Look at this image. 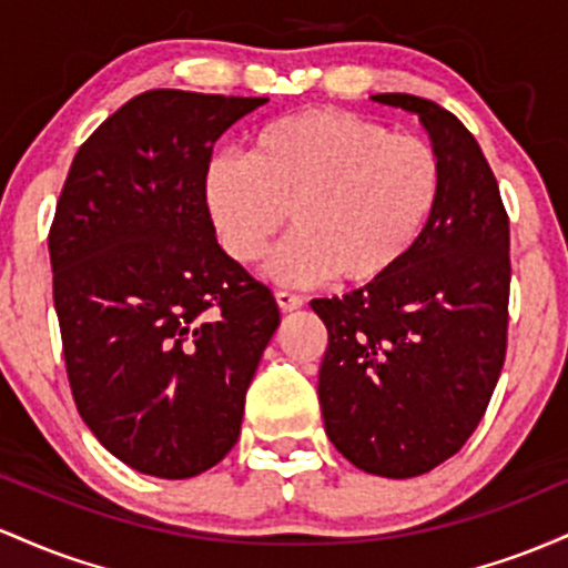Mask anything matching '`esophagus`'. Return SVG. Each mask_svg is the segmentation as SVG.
<instances>
[{"instance_id": "obj_1", "label": "esophagus", "mask_w": 568, "mask_h": 568, "mask_svg": "<svg viewBox=\"0 0 568 568\" xmlns=\"http://www.w3.org/2000/svg\"><path fill=\"white\" fill-rule=\"evenodd\" d=\"M276 303H278V308H282V311H295V308H301V305H303V297L292 295V292L278 290L276 292Z\"/></svg>"}]
</instances>
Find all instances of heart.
<instances>
[{
  "label": "heart",
  "mask_w": 568,
  "mask_h": 568,
  "mask_svg": "<svg viewBox=\"0 0 568 568\" xmlns=\"http://www.w3.org/2000/svg\"><path fill=\"white\" fill-rule=\"evenodd\" d=\"M203 209L235 263L252 265L286 225L267 273L282 284L335 276L365 286L416 246L439 195L435 146L341 110H305L257 133L246 158L203 169Z\"/></svg>",
  "instance_id": "1"
}]
</instances>
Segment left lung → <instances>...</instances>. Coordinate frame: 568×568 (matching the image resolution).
<instances>
[{
    "instance_id": "obj_1",
    "label": "left lung",
    "mask_w": 568,
    "mask_h": 568,
    "mask_svg": "<svg viewBox=\"0 0 568 568\" xmlns=\"http://www.w3.org/2000/svg\"><path fill=\"white\" fill-rule=\"evenodd\" d=\"M369 99L418 114L439 158V195L388 276L311 301L327 327L318 405L354 467L403 480L462 450L499 381L509 222L494 171L456 114L410 93Z\"/></svg>"
}]
</instances>
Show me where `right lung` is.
Returning a JSON list of instances; mask_svg holds the SVG:
<instances>
[{
	"label": "right lung",
	"mask_w": 568,
	"mask_h": 568,
	"mask_svg": "<svg viewBox=\"0 0 568 568\" xmlns=\"http://www.w3.org/2000/svg\"><path fill=\"white\" fill-rule=\"evenodd\" d=\"M265 101L133 95L63 182L48 250L69 386L95 439L142 475L184 480L231 454L278 327L201 195L216 139Z\"/></svg>",
	"instance_id": "1"
}]
</instances>
